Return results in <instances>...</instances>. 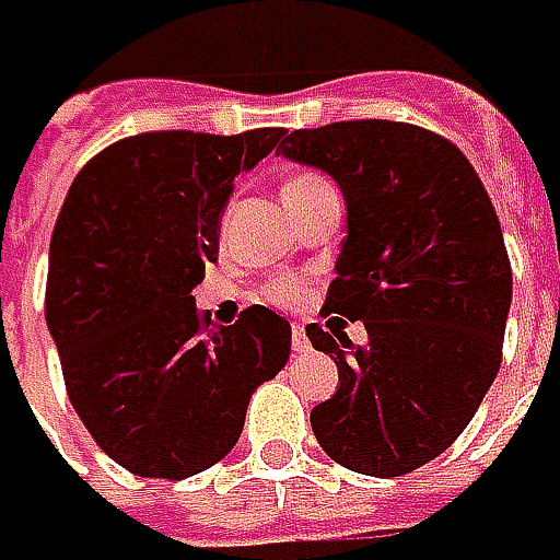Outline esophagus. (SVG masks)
<instances>
[{
	"label": "esophagus",
	"mask_w": 560,
	"mask_h": 560,
	"mask_svg": "<svg viewBox=\"0 0 560 560\" xmlns=\"http://www.w3.org/2000/svg\"><path fill=\"white\" fill-rule=\"evenodd\" d=\"M293 347L295 352L312 350V343H308V337H305V327H302V324H293Z\"/></svg>",
	"instance_id": "obj_1"
}]
</instances>
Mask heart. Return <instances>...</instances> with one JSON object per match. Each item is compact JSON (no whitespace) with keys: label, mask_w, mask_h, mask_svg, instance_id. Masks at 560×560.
<instances>
[{"label":"heart","mask_w":560,"mask_h":560,"mask_svg":"<svg viewBox=\"0 0 560 560\" xmlns=\"http://www.w3.org/2000/svg\"><path fill=\"white\" fill-rule=\"evenodd\" d=\"M322 183L324 179H318V176H295V179L287 183V188H308V185H322ZM270 299H273V302H283V305H290V302L299 299V283H293V280H277V283L270 287Z\"/></svg>","instance_id":"heart-1"}]
</instances>
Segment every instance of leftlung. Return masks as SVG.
I'll use <instances>...</instances> for the list:
<instances>
[{
    "mask_svg": "<svg viewBox=\"0 0 560 560\" xmlns=\"http://www.w3.org/2000/svg\"><path fill=\"white\" fill-rule=\"evenodd\" d=\"M277 154L324 170L347 198V238L308 324L340 387L312 409L324 454L362 476H406L444 454L501 369L511 261L489 191L457 144L429 128L355 119L295 128Z\"/></svg>",
    "mask_w": 560,
    "mask_h": 560,
    "instance_id": "obj_1",
    "label": "left lung"
}]
</instances>
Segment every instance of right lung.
<instances>
[{
	"label": "right lung",
	"mask_w": 560,
	"mask_h": 560,
	"mask_svg": "<svg viewBox=\"0 0 560 560\" xmlns=\"http://www.w3.org/2000/svg\"><path fill=\"white\" fill-rule=\"evenodd\" d=\"M283 128L144 131L81 166L49 242L46 327L84 429L128 472L185 479L236 447L293 327L265 305L213 324L191 290L217 261L238 173Z\"/></svg>",
	"instance_id": "right-lung-1"
}]
</instances>
